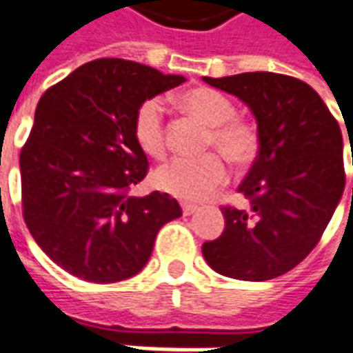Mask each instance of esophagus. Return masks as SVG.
<instances>
[{
    "label": "esophagus",
    "mask_w": 353,
    "mask_h": 353,
    "mask_svg": "<svg viewBox=\"0 0 353 353\" xmlns=\"http://www.w3.org/2000/svg\"><path fill=\"white\" fill-rule=\"evenodd\" d=\"M181 210H183L185 215H191V214H194L196 210H199V206H194V204H187V202H183V204H181Z\"/></svg>",
    "instance_id": "obj_1"
}]
</instances>
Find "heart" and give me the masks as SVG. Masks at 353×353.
I'll return each instance as SVG.
<instances>
[{
    "mask_svg": "<svg viewBox=\"0 0 353 353\" xmlns=\"http://www.w3.org/2000/svg\"><path fill=\"white\" fill-rule=\"evenodd\" d=\"M177 105L187 115L208 128L204 145L215 147L238 168L250 166L259 153V134L255 126L238 119L234 103L219 90L194 87L177 96ZM132 136L136 145L151 159L166 153L164 121L159 100H143L132 117ZM229 176L227 164L219 154L210 153L200 159H174L154 172V185L161 191L181 200H206Z\"/></svg>",
    "mask_w": 353,
    "mask_h": 353,
    "instance_id": "heart-1",
    "label": "heart"
}]
</instances>
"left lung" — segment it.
<instances>
[{
	"instance_id": "obj_1",
	"label": "left lung",
	"mask_w": 353,
	"mask_h": 353,
	"mask_svg": "<svg viewBox=\"0 0 353 353\" xmlns=\"http://www.w3.org/2000/svg\"><path fill=\"white\" fill-rule=\"evenodd\" d=\"M204 81L245 101L259 132L257 159L238 187L250 210L221 208L225 230L204 242V259L229 278L272 280L316 248L333 217L346 183L341 126L295 77L252 72Z\"/></svg>"
}]
</instances>
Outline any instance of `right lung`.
I'll list each match as a JSON object with an SVG mask.
<instances>
[{
  "instance_id": "obj_1",
  "label": "right lung",
  "mask_w": 353,
  "mask_h": 353,
  "mask_svg": "<svg viewBox=\"0 0 353 353\" xmlns=\"http://www.w3.org/2000/svg\"><path fill=\"white\" fill-rule=\"evenodd\" d=\"M181 83L138 62L98 58L41 96L20 151L22 215L65 272L94 283L126 280L145 266L159 230L181 215L168 192L130 196L149 168L132 136L134 111Z\"/></svg>"
}]
</instances>
